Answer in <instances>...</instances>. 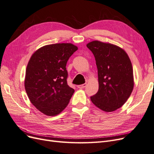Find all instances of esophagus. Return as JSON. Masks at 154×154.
<instances>
[{
  "instance_id": "1",
  "label": "esophagus",
  "mask_w": 154,
  "mask_h": 154,
  "mask_svg": "<svg viewBox=\"0 0 154 154\" xmlns=\"http://www.w3.org/2000/svg\"><path fill=\"white\" fill-rule=\"evenodd\" d=\"M86 86H87V83H84V84L78 85L77 87H78V88H84L86 87Z\"/></svg>"
}]
</instances>
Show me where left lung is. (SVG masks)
I'll use <instances>...</instances> for the list:
<instances>
[{
    "label": "left lung",
    "instance_id": "left-lung-1",
    "mask_svg": "<svg viewBox=\"0 0 154 154\" xmlns=\"http://www.w3.org/2000/svg\"><path fill=\"white\" fill-rule=\"evenodd\" d=\"M94 54L97 68L99 89L91 100L105 112L122 106L133 91L132 63L125 51L117 45L92 41L87 44Z\"/></svg>",
    "mask_w": 154,
    "mask_h": 154
}]
</instances>
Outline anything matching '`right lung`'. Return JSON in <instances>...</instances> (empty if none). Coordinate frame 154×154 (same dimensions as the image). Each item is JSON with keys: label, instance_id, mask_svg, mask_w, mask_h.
Segmentation results:
<instances>
[{"label": "right lung", "instance_id": "add662e5", "mask_svg": "<svg viewBox=\"0 0 154 154\" xmlns=\"http://www.w3.org/2000/svg\"><path fill=\"white\" fill-rule=\"evenodd\" d=\"M77 50L72 44H55L44 46L31 56L25 89L31 103L43 114L58 115L67 106L74 90L67 84L66 65Z\"/></svg>", "mask_w": 154, "mask_h": 154}]
</instances>
